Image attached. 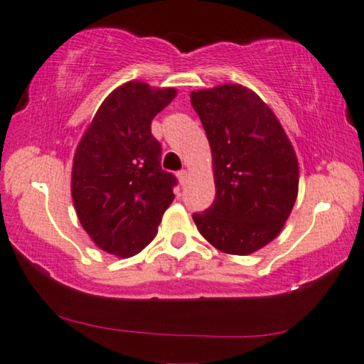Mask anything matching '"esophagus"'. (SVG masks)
Returning a JSON list of instances; mask_svg holds the SVG:
<instances>
[{
  "label": "esophagus",
  "instance_id": "obj_1",
  "mask_svg": "<svg viewBox=\"0 0 364 364\" xmlns=\"http://www.w3.org/2000/svg\"><path fill=\"white\" fill-rule=\"evenodd\" d=\"M187 177H188V172L186 171V168H182V171L177 172V178H178V182L182 183V186L187 182Z\"/></svg>",
  "mask_w": 364,
  "mask_h": 364
}]
</instances>
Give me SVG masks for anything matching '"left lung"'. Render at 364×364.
Here are the masks:
<instances>
[{"mask_svg":"<svg viewBox=\"0 0 364 364\" xmlns=\"http://www.w3.org/2000/svg\"><path fill=\"white\" fill-rule=\"evenodd\" d=\"M212 149L215 200L193 213L220 252L248 255L282 232L298 193V161L272 109L250 89L223 84L193 91Z\"/></svg>","mask_w":364,"mask_h":364,"instance_id":"1","label":"left lung"}]
</instances>
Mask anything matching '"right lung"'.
Here are the masks:
<instances>
[{
    "label": "right lung",
    "mask_w": 364,
    "mask_h": 364,
    "mask_svg": "<svg viewBox=\"0 0 364 364\" xmlns=\"http://www.w3.org/2000/svg\"><path fill=\"white\" fill-rule=\"evenodd\" d=\"M176 94L139 81L122 84L104 99L74 154L71 193L79 222L116 257L146 248L173 200L177 178L162 171L151 122Z\"/></svg>",
    "instance_id": "add662e5"
}]
</instances>
